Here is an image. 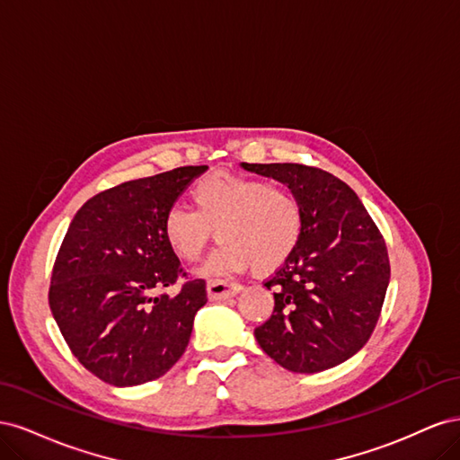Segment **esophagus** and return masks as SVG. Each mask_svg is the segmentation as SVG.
<instances>
[{
  "mask_svg": "<svg viewBox=\"0 0 460 460\" xmlns=\"http://www.w3.org/2000/svg\"><path fill=\"white\" fill-rule=\"evenodd\" d=\"M240 291H242L240 284H228V282H222V280H211L207 284V296L211 301L234 297L235 294H240Z\"/></svg>",
  "mask_w": 460,
  "mask_h": 460,
  "instance_id": "esophagus-1",
  "label": "esophagus"
}]
</instances>
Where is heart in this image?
I'll list each match as a JSON object with an SVG mask.
<instances>
[{
  "mask_svg": "<svg viewBox=\"0 0 460 460\" xmlns=\"http://www.w3.org/2000/svg\"><path fill=\"white\" fill-rule=\"evenodd\" d=\"M196 211L172 205L163 217V238L184 262H196L215 238L222 242L208 259L205 274L226 276L253 264L261 274L286 264L301 243L305 211L288 188L262 178L213 172L191 188Z\"/></svg>",
  "mask_w": 460,
  "mask_h": 460,
  "instance_id": "1",
  "label": "heart"
}]
</instances>
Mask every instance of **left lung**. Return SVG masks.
Masks as SVG:
<instances>
[{
    "label": "left lung",
    "mask_w": 460,
    "mask_h": 460,
    "mask_svg": "<svg viewBox=\"0 0 460 460\" xmlns=\"http://www.w3.org/2000/svg\"><path fill=\"white\" fill-rule=\"evenodd\" d=\"M299 198L305 232L269 278L274 311L255 328L261 349L301 374L323 372L363 349L389 284L387 247L357 193L333 174L297 163H242Z\"/></svg>",
    "instance_id": "8db88e82"
}]
</instances>
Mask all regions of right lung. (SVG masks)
<instances>
[{"label": "right lung", "mask_w": 460, "mask_h": 460, "mask_svg": "<svg viewBox=\"0 0 460 460\" xmlns=\"http://www.w3.org/2000/svg\"><path fill=\"white\" fill-rule=\"evenodd\" d=\"M207 166H180L97 193L78 208L51 272L49 309L78 363L140 385L184 355L205 280H190L163 238V217ZM180 277L176 296L162 289Z\"/></svg>", "instance_id": "right-lung-1"}]
</instances>
